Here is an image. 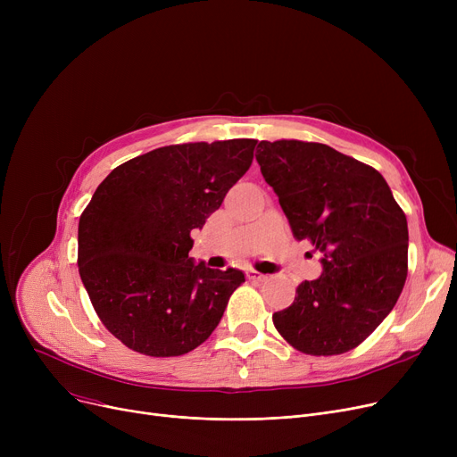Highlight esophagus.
Segmentation results:
<instances>
[{"label": "esophagus", "instance_id": "obj_1", "mask_svg": "<svg viewBox=\"0 0 457 457\" xmlns=\"http://www.w3.org/2000/svg\"><path fill=\"white\" fill-rule=\"evenodd\" d=\"M246 278H248L250 281H265V276H262L261 272H255V270H248V272H246Z\"/></svg>", "mask_w": 457, "mask_h": 457}]
</instances>
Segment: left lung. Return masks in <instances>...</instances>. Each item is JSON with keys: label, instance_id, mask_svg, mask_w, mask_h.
<instances>
[{"label": "left lung", "instance_id": "obj_1", "mask_svg": "<svg viewBox=\"0 0 457 457\" xmlns=\"http://www.w3.org/2000/svg\"><path fill=\"white\" fill-rule=\"evenodd\" d=\"M255 159L296 241L322 253V276L302 281L272 315L307 355L361 345L395 307L407 278V220L376 168L320 142L261 140Z\"/></svg>", "mask_w": 457, "mask_h": 457}]
</instances>
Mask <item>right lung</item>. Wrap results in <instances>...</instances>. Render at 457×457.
<instances>
[{
    "mask_svg": "<svg viewBox=\"0 0 457 457\" xmlns=\"http://www.w3.org/2000/svg\"><path fill=\"white\" fill-rule=\"evenodd\" d=\"M257 140L172 144L114 170L81 212L78 267L96 315L128 348L174 357L219 326L241 270L195 265L202 229L252 164Z\"/></svg>",
    "mask_w": 457,
    "mask_h": 457,
    "instance_id": "add662e5",
    "label": "right lung"
}]
</instances>
